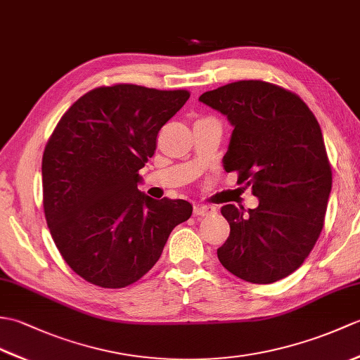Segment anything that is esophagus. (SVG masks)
Wrapping results in <instances>:
<instances>
[{
    "mask_svg": "<svg viewBox=\"0 0 360 360\" xmlns=\"http://www.w3.org/2000/svg\"><path fill=\"white\" fill-rule=\"evenodd\" d=\"M193 213H195L196 217H210V215H215L217 207H213V205L198 204V205H195Z\"/></svg>",
    "mask_w": 360,
    "mask_h": 360,
    "instance_id": "obj_1",
    "label": "esophagus"
}]
</instances>
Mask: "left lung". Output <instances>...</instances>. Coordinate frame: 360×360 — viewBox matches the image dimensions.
Wrapping results in <instances>:
<instances>
[{"mask_svg":"<svg viewBox=\"0 0 360 360\" xmlns=\"http://www.w3.org/2000/svg\"><path fill=\"white\" fill-rule=\"evenodd\" d=\"M200 102L224 114L233 131L227 173L252 187L255 209L227 204L231 235L218 259L241 280L267 285L302 266L323 229L333 174L322 129L300 97L262 80L207 91Z\"/></svg>","mask_w":360,"mask_h":360,"instance_id":"1","label":"left lung"}]
</instances>
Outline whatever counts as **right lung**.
Listing matches in <instances>:
<instances>
[{"mask_svg":"<svg viewBox=\"0 0 360 360\" xmlns=\"http://www.w3.org/2000/svg\"><path fill=\"white\" fill-rule=\"evenodd\" d=\"M188 97L125 83L96 88L53 129L41 164L46 223L65 262L93 285L117 289L142 278L192 217L190 202L137 188L159 129Z\"/></svg>","mask_w":360,"mask_h":360,"instance_id":"obj_1","label":"right lung"}]
</instances>
